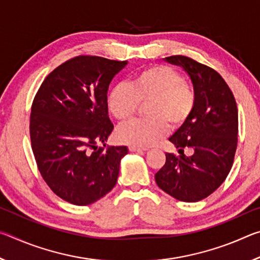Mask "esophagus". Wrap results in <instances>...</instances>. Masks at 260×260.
Here are the masks:
<instances>
[{
  "mask_svg": "<svg viewBox=\"0 0 260 260\" xmlns=\"http://www.w3.org/2000/svg\"><path fill=\"white\" fill-rule=\"evenodd\" d=\"M128 149H129V151H133V152L147 150V148H141V147H135V146H129V147H128Z\"/></svg>",
  "mask_w": 260,
  "mask_h": 260,
  "instance_id": "1",
  "label": "esophagus"
}]
</instances>
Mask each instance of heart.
I'll list each match as a JSON object with an SVG mask.
<instances>
[{"mask_svg":"<svg viewBox=\"0 0 260 260\" xmlns=\"http://www.w3.org/2000/svg\"><path fill=\"white\" fill-rule=\"evenodd\" d=\"M146 119L132 120L117 131L121 142L147 147L161 139L169 125L182 126L195 110L197 93L182 74L167 65H151L134 72L129 85L117 83L110 89L109 112L119 121L131 119L141 103H147Z\"/></svg>","mask_w":260,"mask_h":260,"instance_id":"b5f03b06","label":"heart"}]
</instances>
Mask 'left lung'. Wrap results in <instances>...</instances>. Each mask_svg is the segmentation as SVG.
I'll return each mask as SVG.
<instances>
[{"label": "left lung", "instance_id": "obj_1", "mask_svg": "<svg viewBox=\"0 0 260 260\" xmlns=\"http://www.w3.org/2000/svg\"><path fill=\"white\" fill-rule=\"evenodd\" d=\"M182 67L197 93L190 118L171 136L180 156L166 153L164 166L155 174L161 190L182 202H199L225 181L234 161L239 114L234 94L220 74L208 65L183 55L166 57ZM184 147L194 153L186 156Z\"/></svg>", "mask_w": 260, "mask_h": 260}]
</instances>
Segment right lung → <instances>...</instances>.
<instances>
[{
    "label": "right lung",
    "mask_w": 260,
    "mask_h": 260,
    "mask_svg": "<svg viewBox=\"0 0 260 260\" xmlns=\"http://www.w3.org/2000/svg\"><path fill=\"white\" fill-rule=\"evenodd\" d=\"M127 64L79 55L50 72L35 94L29 136L41 177L61 200L89 205L116 186L126 147H98L113 129L108 88Z\"/></svg>",
    "instance_id": "right-lung-1"
}]
</instances>
